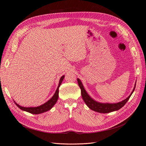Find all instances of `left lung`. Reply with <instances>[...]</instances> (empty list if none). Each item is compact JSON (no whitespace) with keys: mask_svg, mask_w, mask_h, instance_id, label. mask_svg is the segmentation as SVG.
<instances>
[{"mask_svg":"<svg viewBox=\"0 0 146 146\" xmlns=\"http://www.w3.org/2000/svg\"><path fill=\"white\" fill-rule=\"evenodd\" d=\"M77 82H78V86L81 89L82 98L83 100L85 101V102L87 105L88 107L92 110H93V111H97L98 113H108L114 111H116V110H118L120 108H121L122 107H123V106L125 105V104L127 102V101L130 99V96H131L132 93L133 92L136 86V84H135V87L133 88V91H132L131 94L128 97L127 99L120 102L116 103V104H102L94 100L88 94L85 90L84 89V87L82 85L81 81L80 80V79L77 78Z\"/></svg>","mask_w":146,"mask_h":146,"instance_id":"8db88e82","label":"left lung"}]
</instances>
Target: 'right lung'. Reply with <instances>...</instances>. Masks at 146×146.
<instances>
[{
    "label": "right lung",
    "mask_w": 146,
    "mask_h": 146,
    "mask_svg": "<svg viewBox=\"0 0 146 146\" xmlns=\"http://www.w3.org/2000/svg\"><path fill=\"white\" fill-rule=\"evenodd\" d=\"M64 77V76H63L61 77L59 82V85L58 86V88H57L54 95L53 96L52 98L49 100H48L45 104H44L42 105L39 106V107H23L19 105L18 104H17L16 103H15V104L22 110H24V111H27L32 114H40L44 112L47 111L48 110H50L53 107H54V105L56 104L57 100L58 99V92H59L58 89H59L60 86L61 85V82H62V81L63 80Z\"/></svg>",
    "instance_id": "add662e5"
}]
</instances>
